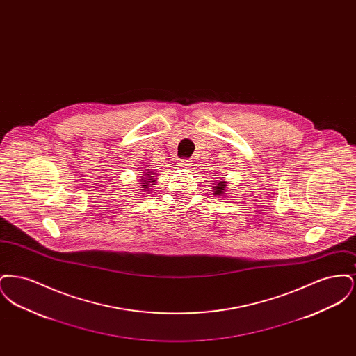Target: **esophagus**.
<instances>
[{"label":"esophagus","instance_id":"esophagus-1","mask_svg":"<svg viewBox=\"0 0 356 356\" xmlns=\"http://www.w3.org/2000/svg\"><path fill=\"white\" fill-rule=\"evenodd\" d=\"M192 160H180V163H179V165L181 167V168H184V170H188V168H191L192 167Z\"/></svg>","mask_w":356,"mask_h":356}]
</instances>
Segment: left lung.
<instances>
[{
    "instance_id": "left-lung-1",
    "label": "left lung",
    "mask_w": 356,
    "mask_h": 356,
    "mask_svg": "<svg viewBox=\"0 0 356 356\" xmlns=\"http://www.w3.org/2000/svg\"><path fill=\"white\" fill-rule=\"evenodd\" d=\"M212 186V191H213V195L215 196H220V197H228V195L225 193L227 192V181L225 179H221V180H215Z\"/></svg>"
}]
</instances>
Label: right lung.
<instances>
[{
	"label": "right lung",
	"mask_w": 356,
	"mask_h": 356,
	"mask_svg": "<svg viewBox=\"0 0 356 356\" xmlns=\"http://www.w3.org/2000/svg\"><path fill=\"white\" fill-rule=\"evenodd\" d=\"M143 176H140L138 180V186L141 188L143 192H151L153 186H156L157 183V173H153L152 170H143Z\"/></svg>",
	"instance_id": "obj_1"
}]
</instances>
